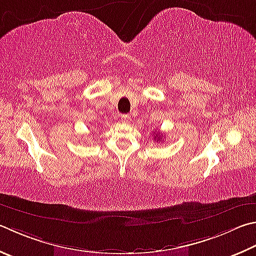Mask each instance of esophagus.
<instances>
[{
	"instance_id": "1",
	"label": "esophagus",
	"mask_w": 256,
	"mask_h": 256,
	"mask_svg": "<svg viewBox=\"0 0 256 256\" xmlns=\"http://www.w3.org/2000/svg\"><path fill=\"white\" fill-rule=\"evenodd\" d=\"M120 120H122L123 123H128L130 120V115H122L120 116Z\"/></svg>"
}]
</instances>
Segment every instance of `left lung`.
Returning <instances> with one entry per match:
<instances>
[{"mask_svg":"<svg viewBox=\"0 0 256 256\" xmlns=\"http://www.w3.org/2000/svg\"><path fill=\"white\" fill-rule=\"evenodd\" d=\"M161 138L162 136H160L159 133H154V138H154V140H156V142H160V140H162Z\"/></svg>","mask_w":256,"mask_h":256,"instance_id":"1","label":"left lung"}]
</instances>
